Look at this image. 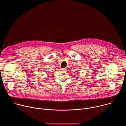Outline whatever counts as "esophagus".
<instances>
[{
  "mask_svg": "<svg viewBox=\"0 0 126 126\" xmlns=\"http://www.w3.org/2000/svg\"><path fill=\"white\" fill-rule=\"evenodd\" d=\"M61 70H63V71H67V68H63V69H62Z\"/></svg>",
  "mask_w": 126,
  "mask_h": 126,
  "instance_id": "34e87169",
  "label": "esophagus"
}]
</instances>
